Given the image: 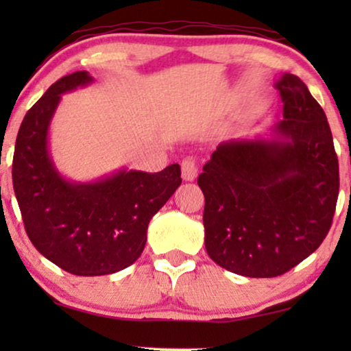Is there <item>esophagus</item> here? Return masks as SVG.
<instances>
[{
	"label": "esophagus",
	"instance_id": "esophagus-1",
	"mask_svg": "<svg viewBox=\"0 0 351 351\" xmlns=\"http://www.w3.org/2000/svg\"><path fill=\"white\" fill-rule=\"evenodd\" d=\"M182 177H184V180L186 182L195 180L196 177H198V165H196L195 158L189 156L182 161Z\"/></svg>",
	"mask_w": 351,
	"mask_h": 351
}]
</instances>
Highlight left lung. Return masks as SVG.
<instances>
[{"mask_svg": "<svg viewBox=\"0 0 351 351\" xmlns=\"http://www.w3.org/2000/svg\"><path fill=\"white\" fill-rule=\"evenodd\" d=\"M282 119L271 138L219 143L198 177L204 246L225 270L275 278L315 252L339 196V160L324 110L299 76L275 84Z\"/></svg>", "mask_w": 351, "mask_h": 351, "instance_id": "8db88e82", "label": "left lung"}]
</instances>
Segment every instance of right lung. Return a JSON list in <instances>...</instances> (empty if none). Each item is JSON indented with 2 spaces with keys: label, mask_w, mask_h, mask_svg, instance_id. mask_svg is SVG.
Wrapping results in <instances>:
<instances>
[{
  "label": "right lung",
  "mask_w": 351,
  "mask_h": 351,
  "mask_svg": "<svg viewBox=\"0 0 351 351\" xmlns=\"http://www.w3.org/2000/svg\"><path fill=\"white\" fill-rule=\"evenodd\" d=\"M89 83L88 71L56 81L23 118L12 160L28 238L47 261L78 276L132 265L145 247L152 217L182 184L179 165L155 174L123 169L90 184H75L57 172L47 150L51 119L62 94Z\"/></svg>",
  "instance_id": "right-lung-1"
}]
</instances>
